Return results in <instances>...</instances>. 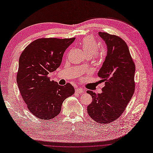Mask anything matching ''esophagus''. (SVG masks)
Instances as JSON below:
<instances>
[{
  "mask_svg": "<svg viewBox=\"0 0 153 153\" xmlns=\"http://www.w3.org/2000/svg\"><path fill=\"white\" fill-rule=\"evenodd\" d=\"M75 92L76 93H78V94H82L84 92V90L83 88H78L76 89L75 91Z\"/></svg>",
  "mask_w": 153,
  "mask_h": 153,
  "instance_id": "obj_1",
  "label": "esophagus"
}]
</instances>
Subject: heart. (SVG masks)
<instances>
[{
  "mask_svg": "<svg viewBox=\"0 0 153 153\" xmlns=\"http://www.w3.org/2000/svg\"><path fill=\"white\" fill-rule=\"evenodd\" d=\"M80 45L87 56L91 57L94 55L95 57H98L102 55V52L98 51V44L92 36H88L83 38L81 42Z\"/></svg>",
  "mask_w": 153,
  "mask_h": 153,
  "instance_id": "1",
  "label": "heart"
}]
</instances>
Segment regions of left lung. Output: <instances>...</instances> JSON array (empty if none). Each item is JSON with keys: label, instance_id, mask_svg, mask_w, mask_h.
Returning <instances> with one entry per match:
<instances>
[{"label": "left lung", "instance_id": "left-lung-1", "mask_svg": "<svg viewBox=\"0 0 153 153\" xmlns=\"http://www.w3.org/2000/svg\"><path fill=\"white\" fill-rule=\"evenodd\" d=\"M105 41L108 52L98 72L100 82H104L102 92L87 91L92 101L87 112L97 123H109L118 119L127 108L135 91V66L125 42L120 36L99 32Z\"/></svg>", "mask_w": 153, "mask_h": 153}]
</instances>
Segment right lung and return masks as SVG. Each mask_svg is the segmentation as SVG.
Listing matches in <instances>:
<instances>
[{"mask_svg": "<svg viewBox=\"0 0 153 153\" xmlns=\"http://www.w3.org/2000/svg\"><path fill=\"white\" fill-rule=\"evenodd\" d=\"M75 38H42L31 42L19 59L16 81L30 113L44 120L54 118L65 100L75 93L70 83L64 86L47 76L61 65L63 54Z\"/></svg>", "mask_w": 153, "mask_h": 153, "instance_id": "obj_1", "label": "right lung"}]
</instances>
